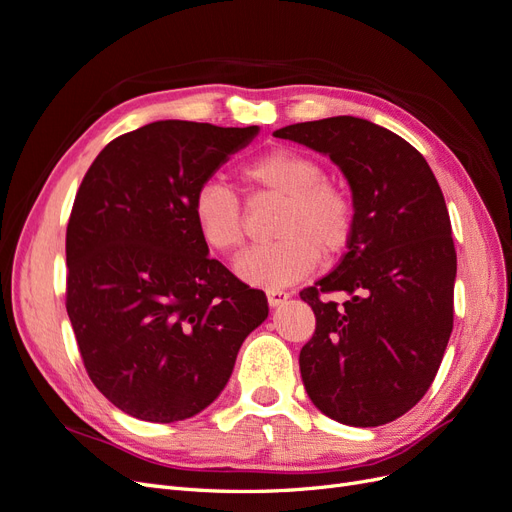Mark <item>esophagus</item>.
<instances>
[{
    "label": "esophagus",
    "instance_id": "esophagus-1",
    "mask_svg": "<svg viewBox=\"0 0 512 512\" xmlns=\"http://www.w3.org/2000/svg\"><path fill=\"white\" fill-rule=\"evenodd\" d=\"M288 299H290V294H288L286 290H280V288H271V290H267V301H269V305H271V307L282 305V303H286Z\"/></svg>",
    "mask_w": 512,
    "mask_h": 512
}]
</instances>
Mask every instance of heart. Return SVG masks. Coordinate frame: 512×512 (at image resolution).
Returning <instances> with one entry per match:
<instances>
[{
	"label": "heart",
	"mask_w": 512,
	"mask_h": 512,
	"mask_svg": "<svg viewBox=\"0 0 512 512\" xmlns=\"http://www.w3.org/2000/svg\"><path fill=\"white\" fill-rule=\"evenodd\" d=\"M254 198H282L277 209L275 243L254 247L235 265L241 280L254 286L282 288L301 280L318 258L342 256L354 237L356 207L350 192L324 179V166L301 151L275 147L241 170ZM192 215L198 235L215 252H237L245 241V218L239 196L218 181L194 192Z\"/></svg>",
	"instance_id": "b5f03b06"
}]
</instances>
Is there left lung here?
<instances>
[{"label": "left lung", "mask_w": 512, "mask_h": 512, "mask_svg": "<svg viewBox=\"0 0 512 512\" xmlns=\"http://www.w3.org/2000/svg\"><path fill=\"white\" fill-rule=\"evenodd\" d=\"M275 136L327 153L356 207L348 252L299 292L316 316L299 354L305 391L337 423H391L423 399L453 331L457 252L440 185L408 141L367 119L294 123Z\"/></svg>", "instance_id": "1"}]
</instances>
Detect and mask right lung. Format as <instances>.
<instances>
[{"mask_svg": "<svg viewBox=\"0 0 512 512\" xmlns=\"http://www.w3.org/2000/svg\"><path fill=\"white\" fill-rule=\"evenodd\" d=\"M258 134L153 121L108 143L66 230V309L96 389L149 423L183 421L222 393L265 292L209 258L194 192Z\"/></svg>", "mask_w": 512, "mask_h": 512, "instance_id": "right-lung-1", "label": "right lung"}]
</instances>
